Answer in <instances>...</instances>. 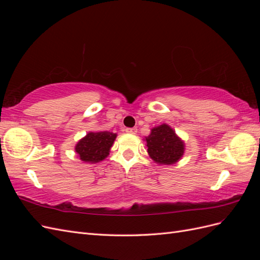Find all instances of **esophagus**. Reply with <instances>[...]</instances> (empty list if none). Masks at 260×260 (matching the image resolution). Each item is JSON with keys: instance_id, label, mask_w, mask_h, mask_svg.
Instances as JSON below:
<instances>
[{"instance_id": "obj_1", "label": "esophagus", "mask_w": 260, "mask_h": 260, "mask_svg": "<svg viewBox=\"0 0 260 260\" xmlns=\"http://www.w3.org/2000/svg\"><path fill=\"white\" fill-rule=\"evenodd\" d=\"M125 132L130 133V135H136V133L138 132V129L137 128H127L125 129Z\"/></svg>"}]
</instances>
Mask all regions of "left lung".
Instances as JSON below:
<instances>
[{"label":"left lung","mask_w":260,"mask_h":260,"mask_svg":"<svg viewBox=\"0 0 260 260\" xmlns=\"http://www.w3.org/2000/svg\"><path fill=\"white\" fill-rule=\"evenodd\" d=\"M145 141L149 156L159 165L175 164L184 153V143L168 124L152 129Z\"/></svg>","instance_id":"obj_1"}]
</instances>
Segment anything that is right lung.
<instances>
[{"label": "right lung", "instance_id": "right-lung-1", "mask_svg": "<svg viewBox=\"0 0 260 260\" xmlns=\"http://www.w3.org/2000/svg\"><path fill=\"white\" fill-rule=\"evenodd\" d=\"M117 135L108 131L89 132L76 145V152L85 162H99L109 154Z\"/></svg>", "mask_w": 260, "mask_h": 260}]
</instances>
